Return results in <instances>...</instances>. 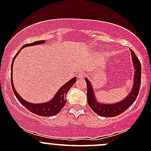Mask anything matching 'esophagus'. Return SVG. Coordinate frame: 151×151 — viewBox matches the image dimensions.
<instances>
[{
	"mask_svg": "<svg viewBox=\"0 0 151 151\" xmlns=\"http://www.w3.org/2000/svg\"><path fill=\"white\" fill-rule=\"evenodd\" d=\"M85 75V73L83 72V71H80V72L78 73V74H77V77H78V78H83V77H84Z\"/></svg>",
	"mask_w": 151,
	"mask_h": 151,
	"instance_id": "esophagus-1",
	"label": "esophagus"
}]
</instances>
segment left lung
Here are the masks:
<instances>
[{"label": "left lung", "mask_w": 151, "mask_h": 151, "mask_svg": "<svg viewBox=\"0 0 151 151\" xmlns=\"http://www.w3.org/2000/svg\"><path fill=\"white\" fill-rule=\"evenodd\" d=\"M131 50L132 60H133L134 66L135 68L134 72V86L129 95L119 103L114 104H102L97 102L95 99V95L93 91L92 85L88 79L85 78L87 83V99L88 104L94 112L99 115L104 117H115L120 115L122 112L126 111L129 106L134 103V101L137 98V96L139 92V88L141 85V73L142 67L138 58L135 55L134 52Z\"/></svg>", "instance_id": "8db88e82"}]
</instances>
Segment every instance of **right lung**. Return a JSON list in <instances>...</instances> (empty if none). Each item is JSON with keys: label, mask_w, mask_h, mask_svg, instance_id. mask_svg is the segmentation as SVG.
Returning a JSON list of instances; mask_svg holds the SVG:
<instances>
[{"label": "right lung", "mask_w": 151, "mask_h": 151, "mask_svg": "<svg viewBox=\"0 0 151 151\" xmlns=\"http://www.w3.org/2000/svg\"><path fill=\"white\" fill-rule=\"evenodd\" d=\"M45 43V41L41 40V41H37V42H34L33 43L30 44H27L25 45L24 46H22V48L20 49V50L22 48L28 46H33V45H41V44ZM19 52V51L16 54V55L14 57L13 60H12V77H11V83H12V90H13V92L14 93L15 96L17 97V99H18V101L20 102L21 104L23 105L26 109H28L30 112H33V113L36 114L37 115H40V116L43 117H48V116H53V115H56L58 112H60V111L61 110L62 108L65 106V104L66 102V94L67 92L69 91L70 88L72 87V85L76 83L77 81V78L74 77L71 80H70L69 81L67 82L66 84H64L60 89L58 90V91L57 92L56 95L55 96L54 98L51 100L50 101L47 103H43V104H31V103H29L27 101H25L23 99H22L20 97V96L16 92L14 89V87L13 84V80H12V65H13V62L14 60V58H16V56L17 55L18 53Z\"/></svg>", "instance_id": "1"}]
</instances>
